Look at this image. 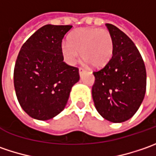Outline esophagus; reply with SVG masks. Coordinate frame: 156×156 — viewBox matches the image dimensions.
Wrapping results in <instances>:
<instances>
[{
    "label": "esophagus",
    "mask_w": 156,
    "mask_h": 156,
    "mask_svg": "<svg viewBox=\"0 0 156 156\" xmlns=\"http://www.w3.org/2000/svg\"><path fill=\"white\" fill-rule=\"evenodd\" d=\"M84 73V69H82V68H79V74L80 75H82V74Z\"/></svg>",
    "instance_id": "obj_1"
}]
</instances>
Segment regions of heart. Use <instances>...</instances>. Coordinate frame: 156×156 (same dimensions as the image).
<instances>
[{"label": "heart", "mask_w": 156, "mask_h": 156, "mask_svg": "<svg viewBox=\"0 0 156 156\" xmlns=\"http://www.w3.org/2000/svg\"><path fill=\"white\" fill-rule=\"evenodd\" d=\"M61 50L69 65H75L81 52L86 62L99 69L104 67L113 55V38L107 29L81 27L70 34L69 41L62 42Z\"/></svg>", "instance_id": "1"}]
</instances>
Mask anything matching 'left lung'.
<instances>
[{
    "label": "left lung",
    "instance_id": "8db88e82",
    "mask_svg": "<svg viewBox=\"0 0 156 156\" xmlns=\"http://www.w3.org/2000/svg\"><path fill=\"white\" fill-rule=\"evenodd\" d=\"M114 43L110 61L94 72L92 96L96 110L111 122L133 116L145 96L147 74L141 54L132 40L115 26L107 23Z\"/></svg>",
    "mask_w": 156,
    "mask_h": 156
}]
</instances>
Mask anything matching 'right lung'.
Instances as JSON below:
<instances>
[{"label":"right lung","mask_w":156,"mask_h":156,"mask_svg":"<svg viewBox=\"0 0 156 156\" xmlns=\"http://www.w3.org/2000/svg\"><path fill=\"white\" fill-rule=\"evenodd\" d=\"M70 25H45L22 45L14 70V85L22 109L46 121L64 109L79 69L63 62L61 44Z\"/></svg>","instance_id":"obj_1"}]
</instances>
